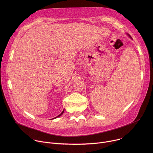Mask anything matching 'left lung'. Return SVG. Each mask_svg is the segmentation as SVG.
Segmentation results:
<instances>
[{"label":"left lung","instance_id":"left-lung-1","mask_svg":"<svg viewBox=\"0 0 153 153\" xmlns=\"http://www.w3.org/2000/svg\"><path fill=\"white\" fill-rule=\"evenodd\" d=\"M128 34V36H129V37H131V36H130L129 34Z\"/></svg>","mask_w":153,"mask_h":153}]
</instances>
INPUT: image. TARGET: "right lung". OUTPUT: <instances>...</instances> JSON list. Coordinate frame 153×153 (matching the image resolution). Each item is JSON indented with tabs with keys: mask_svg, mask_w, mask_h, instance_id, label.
I'll list each match as a JSON object with an SVG mask.
<instances>
[{
	"mask_svg": "<svg viewBox=\"0 0 153 153\" xmlns=\"http://www.w3.org/2000/svg\"><path fill=\"white\" fill-rule=\"evenodd\" d=\"M63 112H64V110H63V111H62V113H60V114H59V116H57V117H54V118H53V119H56V118H57V117H60V116H62V114H63Z\"/></svg>",
	"mask_w": 153,
	"mask_h": 153,
	"instance_id": "obj_1",
	"label": "right lung"
}]
</instances>
